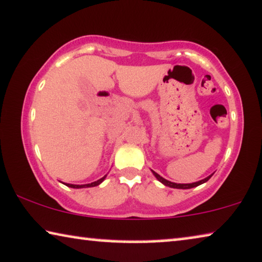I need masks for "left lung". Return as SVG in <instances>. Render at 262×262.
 Wrapping results in <instances>:
<instances>
[{"mask_svg": "<svg viewBox=\"0 0 262 262\" xmlns=\"http://www.w3.org/2000/svg\"><path fill=\"white\" fill-rule=\"evenodd\" d=\"M154 173V176L157 178V180L161 182V183H163L164 185H166V187H170V188H175V189H191V188H195L197 187V185H201L203 183H206V182L209 180V178L213 176V173H211L210 176H208L206 178H203V180L201 181H197V182H194V183H173V182H170L168 180H165V178H163L162 176H159L157 172H155L154 170H151Z\"/></svg>", "mask_w": 262, "mask_h": 262, "instance_id": "1", "label": "left lung"}]
</instances>
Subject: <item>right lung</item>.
<instances>
[{
    "instance_id": "add662e5",
    "label": "right lung",
    "mask_w": 262,
    "mask_h": 262,
    "mask_svg": "<svg viewBox=\"0 0 262 262\" xmlns=\"http://www.w3.org/2000/svg\"><path fill=\"white\" fill-rule=\"evenodd\" d=\"M106 176L107 175H105L104 177H101L100 180H98V181H96V182H92V183H89V184H70V183H65V185H67V187H70V188H74V189H80V188H91V187H97V185H99L101 182H103L105 178H106Z\"/></svg>"
}]
</instances>
